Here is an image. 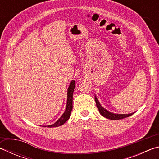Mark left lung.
<instances>
[{
	"instance_id": "obj_1",
	"label": "left lung",
	"mask_w": 159,
	"mask_h": 159,
	"mask_svg": "<svg viewBox=\"0 0 159 159\" xmlns=\"http://www.w3.org/2000/svg\"><path fill=\"white\" fill-rule=\"evenodd\" d=\"M95 102H96V105L98 109H99V111L100 113V114L102 116H103L104 117H105L107 118H109V119L111 120H119V119H123V118H127L130 116L131 115H133L134 113H132V114H113V113H111L107 111L104 108H103L99 104V102L98 101V99H97L95 97Z\"/></svg>"
}]
</instances>
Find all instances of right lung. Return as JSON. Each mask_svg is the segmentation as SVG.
<instances>
[{
	"label": "right lung",
	"instance_id": "1",
	"mask_svg": "<svg viewBox=\"0 0 159 159\" xmlns=\"http://www.w3.org/2000/svg\"><path fill=\"white\" fill-rule=\"evenodd\" d=\"M75 84H76V83H75L74 80H72L71 83H70L69 87L68 88V92H67V102L65 111H64L62 116L60 117V119L57 120V122L55 123L52 125H48V128L58 127V126H60L61 125H63L69 118L70 115H71V113L72 108H73L72 104H73V93L75 88ZM45 127H46V126H45Z\"/></svg>",
	"mask_w": 159,
	"mask_h": 159
}]
</instances>
